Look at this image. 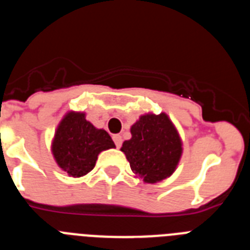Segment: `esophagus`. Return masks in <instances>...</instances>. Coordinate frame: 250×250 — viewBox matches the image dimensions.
I'll list each match as a JSON object with an SVG mask.
<instances>
[{
    "label": "esophagus",
    "instance_id": "34e87169",
    "mask_svg": "<svg viewBox=\"0 0 250 250\" xmlns=\"http://www.w3.org/2000/svg\"><path fill=\"white\" fill-rule=\"evenodd\" d=\"M112 140H114L116 147H120L121 144H123V138L120 135H114L112 136Z\"/></svg>",
    "mask_w": 250,
    "mask_h": 250
}]
</instances>
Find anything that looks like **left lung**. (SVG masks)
<instances>
[{
    "label": "left lung",
    "mask_w": 250,
    "mask_h": 250,
    "mask_svg": "<svg viewBox=\"0 0 250 250\" xmlns=\"http://www.w3.org/2000/svg\"><path fill=\"white\" fill-rule=\"evenodd\" d=\"M123 150L135 174L156 183L174 173L182 155V141L167 114L143 115L131 126Z\"/></svg>",
    "instance_id": "8db88e82"
}]
</instances>
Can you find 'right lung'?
<instances>
[{
	"mask_svg": "<svg viewBox=\"0 0 250 250\" xmlns=\"http://www.w3.org/2000/svg\"><path fill=\"white\" fill-rule=\"evenodd\" d=\"M111 147L114 141L105 130L96 129L83 112H68L57 127L52 152L61 169L79 178L94 169L103 150Z\"/></svg>",
	"mask_w": 250,
	"mask_h": 250,
	"instance_id": "right-lung-1",
	"label": "right lung"
}]
</instances>
